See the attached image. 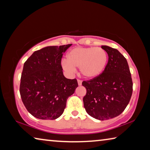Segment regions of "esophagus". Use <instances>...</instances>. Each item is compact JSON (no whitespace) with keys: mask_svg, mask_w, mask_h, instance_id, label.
Instances as JSON below:
<instances>
[{"mask_svg":"<svg viewBox=\"0 0 150 150\" xmlns=\"http://www.w3.org/2000/svg\"><path fill=\"white\" fill-rule=\"evenodd\" d=\"M77 83H78V85L79 86H81V85H82V81L77 80Z\"/></svg>","mask_w":150,"mask_h":150,"instance_id":"34e87169","label":"esophagus"}]
</instances>
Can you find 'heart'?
I'll return each mask as SVG.
<instances>
[{
	"mask_svg": "<svg viewBox=\"0 0 150 150\" xmlns=\"http://www.w3.org/2000/svg\"><path fill=\"white\" fill-rule=\"evenodd\" d=\"M108 62L107 53L102 48L77 47L67 52L66 61L63 60L62 64L68 73H73L77 67L85 78L94 79L104 72Z\"/></svg>",
	"mask_w": 150,
	"mask_h": 150,
	"instance_id": "obj_1",
	"label": "heart"
}]
</instances>
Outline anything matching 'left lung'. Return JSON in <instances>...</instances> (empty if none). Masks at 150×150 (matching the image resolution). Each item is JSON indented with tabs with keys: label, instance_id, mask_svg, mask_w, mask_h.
I'll return each mask as SVG.
<instances>
[{
	"label": "left lung",
	"instance_id": "left-lung-1",
	"mask_svg": "<svg viewBox=\"0 0 150 150\" xmlns=\"http://www.w3.org/2000/svg\"><path fill=\"white\" fill-rule=\"evenodd\" d=\"M108 56L105 70L97 78L83 81L87 89L83 97L86 112L99 120L116 117L128 105L132 94V80L127 60L118 50L102 45Z\"/></svg>",
	"mask_w": 150,
	"mask_h": 150
}]
</instances>
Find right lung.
<instances>
[{
  "label": "right lung",
  "instance_id": "obj_1",
  "mask_svg": "<svg viewBox=\"0 0 150 150\" xmlns=\"http://www.w3.org/2000/svg\"><path fill=\"white\" fill-rule=\"evenodd\" d=\"M71 44L47 46L35 51L24 63L20 93L27 110L42 120L62 115L68 97L78 87L77 79L65 77L61 60Z\"/></svg>",
  "mask_w": 150,
  "mask_h": 150
}]
</instances>
